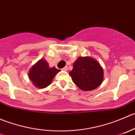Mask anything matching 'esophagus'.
Returning <instances> with one entry per match:
<instances>
[{
  "label": "esophagus",
  "mask_w": 135,
  "mask_h": 135,
  "mask_svg": "<svg viewBox=\"0 0 135 135\" xmlns=\"http://www.w3.org/2000/svg\"><path fill=\"white\" fill-rule=\"evenodd\" d=\"M68 66H65L64 68H63L62 69V71H68Z\"/></svg>",
  "instance_id": "1"
}]
</instances>
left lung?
Listing matches in <instances>:
<instances>
[{"label":"left lung","mask_w":135,"mask_h":135,"mask_svg":"<svg viewBox=\"0 0 135 135\" xmlns=\"http://www.w3.org/2000/svg\"><path fill=\"white\" fill-rule=\"evenodd\" d=\"M75 85L84 91L97 89L104 80V70L98 61L90 56H80L69 73Z\"/></svg>","instance_id":"8db88e82"}]
</instances>
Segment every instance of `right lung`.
<instances>
[{
  "instance_id": "right-lung-1",
  "label": "right lung",
  "mask_w": 135,
  "mask_h": 135,
  "mask_svg": "<svg viewBox=\"0 0 135 135\" xmlns=\"http://www.w3.org/2000/svg\"><path fill=\"white\" fill-rule=\"evenodd\" d=\"M59 71L60 70L55 67L50 68L45 58H41L32 66L28 76L35 86L38 89H45L51 83Z\"/></svg>"
}]
</instances>
